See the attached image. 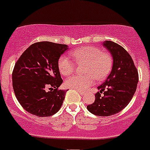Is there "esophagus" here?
I'll list each match as a JSON object with an SVG mask.
<instances>
[{"instance_id":"1","label":"esophagus","mask_w":150,"mask_h":150,"mask_svg":"<svg viewBox=\"0 0 150 150\" xmlns=\"http://www.w3.org/2000/svg\"><path fill=\"white\" fill-rule=\"evenodd\" d=\"M77 91L81 94V95H85V94H86V92L84 91Z\"/></svg>"}]
</instances>
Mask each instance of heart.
I'll list each match as a JSON object with an SVG mask.
<instances>
[{
    "mask_svg": "<svg viewBox=\"0 0 150 150\" xmlns=\"http://www.w3.org/2000/svg\"><path fill=\"white\" fill-rule=\"evenodd\" d=\"M74 62L79 64L86 63L84 75H74L67 79L66 86L69 88L85 91L94 84L96 80L102 81L108 76L112 67L111 55L103 52L95 46H83L69 52ZM59 70L63 76L71 74L75 68V63L67 56H62L58 61Z\"/></svg>",
    "mask_w": 150,
    "mask_h": 150,
    "instance_id": "obj_1",
    "label": "heart"
}]
</instances>
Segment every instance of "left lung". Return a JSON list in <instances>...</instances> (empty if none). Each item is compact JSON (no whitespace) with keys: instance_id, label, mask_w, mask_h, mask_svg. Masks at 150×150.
Masks as SVG:
<instances>
[{"instance_id":"1","label":"left lung","mask_w":150,"mask_h":150,"mask_svg":"<svg viewBox=\"0 0 150 150\" xmlns=\"http://www.w3.org/2000/svg\"><path fill=\"white\" fill-rule=\"evenodd\" d=\"M103 45L111 52L113 66L106 81L98 87L95 100L87 106L91 113L98 116H110L122 111L133 97L139 81V74L129 52L122 46L111 41ZM103 92L104 95L100 96Z\"/></svg>"}]
</instances>
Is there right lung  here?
Returning <instances> with one entry per match:
<instances>
[{"instance_id":"right-lung-1","label":"right lung","mask_w":150,"mask_h":150,"mask_svg":"<svg viewBox=\"0 0 150 150\" xmlns=\"http://www.w3.org/2000/svg\"><path fill=\"white\" fill-rule=\"evenodd\" d=\"M67 47L50 42H35L15 63L12 72L14 94L30 114L49 117L60 109L67 91L58 88L63 83L58 61Z\"/></svg>"}]
</instances>
